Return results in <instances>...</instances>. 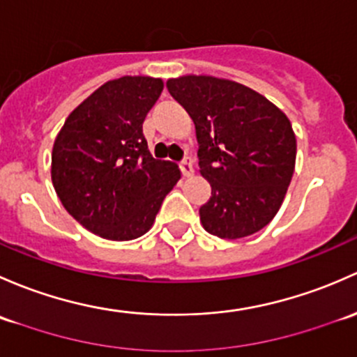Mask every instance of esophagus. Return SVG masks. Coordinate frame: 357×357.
<instances>
[{
  "label": "esophagus",
  "instance_id": "esophagus-1",
  "mask_svg": "<svg viewBox=\"0 0 357 357\" xmlns=\"http://www.w3.org/2000/svg\"><path fill=\"white\" fill-rule=\"evenodd\" d=\"M180 170H182L183 177H192L194 175V165L190 161V158H185V160L180 163Z\"/></svg>",
  "mask_w": 357,
  "mask_h": 357
}]
</instances>
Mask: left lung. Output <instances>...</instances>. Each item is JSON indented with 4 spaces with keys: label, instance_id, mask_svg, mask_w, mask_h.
I'll return each mask as SVG.
<instances>
[{
    "label": "left lung",
    "instance_id": "1",
    "mask_svg": "<svg viewBox=\"0 0 357 357\" xmlns=\"http://www.w3.org/2000/svg\"><path fill=\"white\" fill-rule=\"evenodd\" d=\"M170 94L196 125L199 172L211 197L199 208L208 234L241 238L266 227L280 209L296 168V134L270 99L213 75L168 79Z\"/></svg>",
    "mask_w": 357,
    "mask_h": 357
}]
</instances>
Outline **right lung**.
<instances>
[{
	"mask_svg": "<svg viewBox=\"0 0 357 357\" xmlns=\"http://www.w3.org/2000/svg\"><path fill=\"white\" fill-rule=\"evenodd\" d=\"M163 80L125 75L108 80L73 109L51 153V180L61 204L89 232L132 241L153 227L178 165L154 160L142 123Z\"/></svg>",
	"mask_w": 357,
	"mask_h": 357,
	"instance_id": "right-lung-1",
	"label": "right lung"
}]
</instances>
